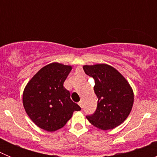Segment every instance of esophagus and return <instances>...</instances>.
I'll return each mask as SVG.
<instances>
[{
	"label": "esophagus",
	"mask_w": 157,
	"mask_h": 157,
	"mask_svg": "<svg viewBox=\"0 0 157 157\" xmlns=\"http://www.w3.org/2000/svg\"><path fill=\"white\" fill-rule=\"evenodd\" d=\"M78 105H79V106L81 107L82 109V108H83V102H82V101H80L79 102H78Z\"/></svg>",
	"instance_id": "esophagus-1"
}]
</instances>
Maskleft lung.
I'll return each mask as SVG.
<instances>
[{"mask_svg":"<svg viewBox=\"0 0 157 157\" xmlns=\"http://www.w3.org/2000/svg\"><path fill=\"white\" fill-rule=\"evenodd\" d=\"M87 75L94 78L98 107L89 122L103 130L120 125L128 117L134 104V92L128 82L116 68L105 63L84 65Z\"/></svg>","mask_w":157,"mask_h":157,"instance_id":"left-lung-1","label":"left lung"}]
</instances>
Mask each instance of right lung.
<instances>
[{"instance_id": "1", "label": "right lung", "mask_w": 157, "mask_h": 157, "mask_svg": "<svg viewBox=\"0 0 157 157\" xmlns=\"http://www.w3.org/2000/svg\"><path fill=\"white\" fill-rule=\"evenodd\" d=\"M71 69L69 65L49 63L40 69L25 87L23 107L30 120L40 128L56 131L66 124L75 111L81 110L63 86Z\"/></svg>"}]
</instances>
